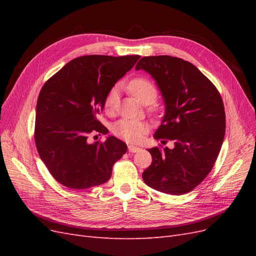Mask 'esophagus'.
<instances>
[{
	"label": "esophagus",
	"instance_id": "34e87169",
	"mask_svg": "<svg viewBox=\"0 0 256 256\" xmlns=\"http://www.w3.org/2000/svg\"><path fill=\"white\" fill-rule=\"evenodd\" d=\"M140 150H141L140 147H138V146H134V145H129L128 146V150L130 152H138Z\"/></svg>",
	"mask_w": 256,
	"mask_h": 256
}]
</instances>
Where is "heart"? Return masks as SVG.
I'll return each instance as SVG.
<instances>
[{"label": "heart", "mask_w": 256, "mask_h": 256, "mask_svg": "<svg viewBox=\"0 0 256 256\" xmlns=\"http://www.w3.org/2000/svg\"><path fill=\"white\" fill-rule=\"evenodd\" d=\"M128 90L143 104H152L158 96L156 86L145 78H138L131 81L128 85ZM118 86H113L108 92L104 100V106L108 110H112L118 102ZM147 130H148V126L146 122L127 118L118 120L112 128L113 134L116 136L130 143H136L142 140Z\"/></svg>", "instance_id": "heart-1"}]
</instances>
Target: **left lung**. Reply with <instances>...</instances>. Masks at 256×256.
I'll return each instance as SVG.
<instances>
[{
	"label": "left lung",
	"instance_id": "left-lung-1",
	"mask_svg": "<svg viewBox=\"0 0 256 256\" xmlns=\"http://www.w3.org/2000/svg\"><path fill=\"white\" fill-rule=\"evenodd\" d=\"M143 69L156 81L166 106L154 138L174 141V148L152 147V164L143 172L150 188L182 196L202 182L220 152L226 134V112L214 85L187 60L170 56H144Z\"/></svg>",
	"mask_w": 256,
	"mask_h": 256
}]
</instances>
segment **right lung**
I'll list each match as a JSON object with an SVG mask.
<instances>
[{
  "label": "right lung",
  "instance_id": "right-lung-1",
  "mask_svg": "<svg viewBox=\"0 0 256 256\" xmlns=\"http://www.w3.org/2000/svg\"><path fill=\"white\" fill-rule=\"evenodd\" d=\"M140 56L76 58L44 83L36 106L35 143L40 157L56 182L81 190L110 180L112 168L127 152L115 136L88 143L92 132L106 134L97 120L115 83Z\"/></svg>",
  "mask_w": 256,
  "mask_h": 256
}]
</instances>
